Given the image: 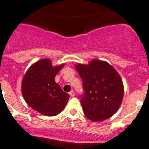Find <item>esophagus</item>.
Here are the masks:
<instances>
[{
  "label": "esophagus",
  "mask_w": 149,
  "mask_h": 149,
  "mask_svg": "<svg viewBox=\"0 0 149 149\" xmlns=\"http://www.w3.org/2000/svg\"><path fill=\"white\" fill-rule=\"evenodd\" d=\"M69 95L71 97H74V91H70Z\"/></svg>",
  "instance_id": "34e87169"
}]
</instances>
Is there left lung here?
<instances>
[{
	"label": "left lung",
	"instance_id": "8db88e82",
	"mask_svg": "<svg viewBox=\"0 0 149 149\" xmlns=\"http://www.w3.org/2000/svg\"><path fill=\"white\" fill-rule=\"evenodd\" d=\"M83 81L84 93L80 96L85 116L93 121L111 118L118 111L124 96L121 78L112 66L100 60L88 65H77Z\"/></svg>",
	"mask_w": 149,
	"mask_h": 149
}]
</instances>
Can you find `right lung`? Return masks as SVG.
Masks as SVG:
<instances>
[{
	"mask_svg": "<svg viewBox=\"0 0 149 149\" xmlns=\"http://www.w3.org/2000/svg\"><path fill=\"white\" fill-rule=\"evenodd\" d=\"M62 65L53 68L49 59H42L33 65L25 74L22 92L28 105L47 116L59 114L70 96L55 82Z\"/></svg>",
	"mask_w": 149,
	"mask_h": 149,
	"instance_id": "right-lung-1",
	"label": "right lung"
}]
</instances>
